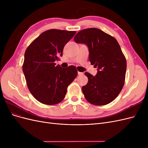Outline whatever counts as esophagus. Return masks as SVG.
<instances>
[{"label":"esophagus","mask_w":148,"mask_h":148,"mask_svg":"<svg viewBox=\"0 0 148 148\" xmlns=\"http://www.w3.org/2000/svg\"><path fill=\"white\" fill-rule=\"evenodd\" d=\"M83 72H80V71H78V75H79V76H82V75H83Z\"/></svg>","instance_id":"esophagus-1"}]
</instances>
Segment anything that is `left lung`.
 Segmentation results:
<instances>
[{
	"instance_id": "obj_1",
	"label": "left lung",
	"mask_w": 148,
	"mask_h": 148,
	"mask_svg": "<svg viewBox=\"0 0 148 148\" xmlns=\"http://www.w3.org/2000/svg\"><path fill=\"white\" fill-rule=\"evenodd\" d=\"M74 41L88 46L89 61L97 67L95 76L84 73L88 78V83L82 87L85 99L96 106L109 104L125 83L127 61L119 44L115 38L96 28L79 31Z\"/></svg>"
}]
</instances>
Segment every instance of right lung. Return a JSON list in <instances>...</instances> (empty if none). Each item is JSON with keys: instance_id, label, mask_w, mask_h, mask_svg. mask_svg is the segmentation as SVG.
Masks as SVG:
<instances>
[{"instance_id": "right-lung-1", "label": "right lung", "mask_w": 148, "mask_h": 148, "mask_svg": "<svg viewBox=\"0 0 148 148\" xmlns=\"http://www.w3.org/2000/svg\"><path fill=\"white\" fill-rule=\"evenodd\" d=\"M75 31L49 29L31 42L25 53L23 71L28 88L42 104L54 105L63 101L69 85L77 77L76 67L56 65Z\"/></svg>"}]
</instances>
